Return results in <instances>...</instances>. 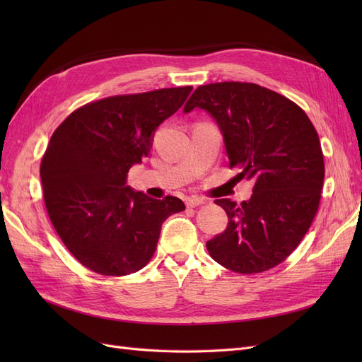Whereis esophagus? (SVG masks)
<instances>
[{"instance_id": "1", "label": "esophagus", "mask_w": 362, "mask_h": 362, "mask_svg": "<svg viewBox=\"0 0 362 362\" xmlns=\"http://www.w3.org/2000/svg\"><path fill=\"white\" fill-rule=\"evenodd\" d=\"M202 204H205V199H204V198H199V196H189V198L185 199V205L190 206V208L202 205Z\"/></svg>"}]
</instances>
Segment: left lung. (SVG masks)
I'll list each match as a JSON object with an SVG mask.
<instances>
[{
  "label": "left lung",
  "mask_w": 362,
  "mask_h": 362,
  "mask_svg": "<svg viewBox=\"0 0 362 362\" xmlns=\"http://www.w3.org/2000/svg\"><path fill=\"white\" fill-rule=\"evenodd\" d=\"M194 108L216 120L229 168L255 182L242 204L216 201L228 226L208 240V252L245 275L278 266L298 247L319 208L325 163L315 128L299 105L252 83L199 86L184 113Z\"/></svg>",
  "instance_id": "left-lung-1"
}]
</instances>
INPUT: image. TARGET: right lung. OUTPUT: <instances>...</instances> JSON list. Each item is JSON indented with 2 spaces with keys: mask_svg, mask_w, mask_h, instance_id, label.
<instances>
[{
  "mask_svg": "<svg viewBox=\"0 0 362 362\" xmlns=\"http://www.w3.org/2000/svg\"><path fill=\"white\" fill-rule=\"evenodd\" d=\"M193 87L112 96L83 105L54 131L40 164L47 211L62 242L100 275L124 276L154 255L161 225L184 202L149 198L127 185L148 157L156 129Z\"/></svg>",
  "mask_w": 362,
  "mask_h": 362,
  "instance_id": "add662e5",
  "label": "right lung"
}]
</instances>
